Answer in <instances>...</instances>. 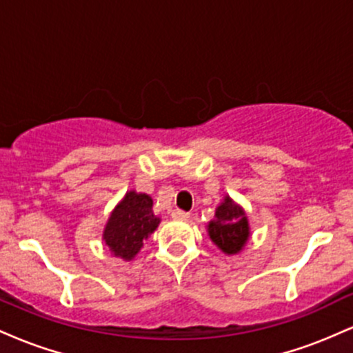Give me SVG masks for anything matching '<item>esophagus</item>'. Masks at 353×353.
<instances>
[{
  "label": "esophagus",
  "instance_id": "esophagus-1",
  "mask_svg": "<svg viewBox=\"0 0 353 353\" xmlns=\"http://www.w3.org/2000/svg\"><path fill=\"white\" fill-rule=\"evenodd\" d=\"M172 217L176 219V221H185V219H189V212H185V210H181V209H174Z\"/></svg>",
  "mask_w": 353,
  "mask_h": 353
}]
</instances>
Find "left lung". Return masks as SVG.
<instances>
[{"label": "left lung", "instance_id": "8db88e82", "mask_svg": "<svg viewBox=\"0 0 353 353\" xmlns=\"http://www.w3.org/2000/svg\"><path fill=\"white\" fill-rule=\"evenodd\" d=\"M209 236L225 254H237L249 239L245 212L230 197H225L216 209V219L209 224Z\"/></svg>", "mask_w": 353, "mask_h": 353}]
</instances>
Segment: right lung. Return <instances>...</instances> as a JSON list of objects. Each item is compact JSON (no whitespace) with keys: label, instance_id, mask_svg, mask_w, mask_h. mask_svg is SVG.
I'll return each mask as SVG.
<instances>
[{"label":"right lung","instance_id":"right-lung-1","mask_svg":"<svg viewBox=\"0 0 353 353\" xmlns=\"http://www.w3.org/2000/svg\"><path fill=\"white\" fill-rule=\"evenodd\" d=\"M157 224L159 217L154 216L151 197L131 190L111 214L103 237L116 257L131 261Z\"/></svg>","mask_w":353,"mask_h":353}]
</instances>
